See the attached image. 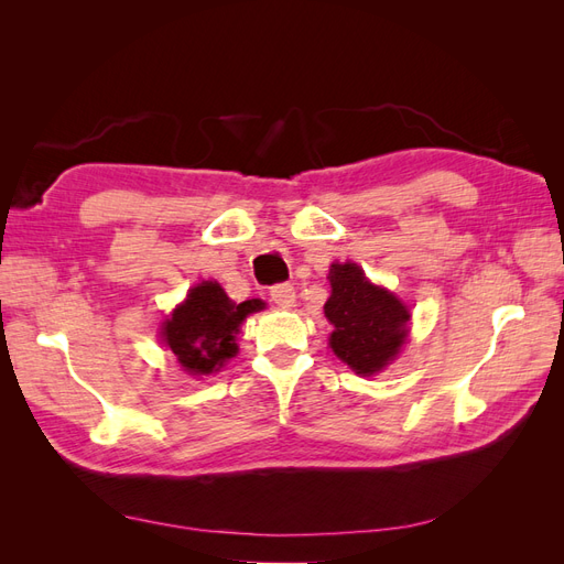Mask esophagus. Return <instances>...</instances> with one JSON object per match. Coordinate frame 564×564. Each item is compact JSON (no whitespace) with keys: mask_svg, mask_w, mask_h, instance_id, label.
<instances>
[{"mask_svg":"<svg viewBox=\"0 0 564 564\" xmlns=\"http://www.w3.org/2000/svg\"><path fill=\"white\" fill-rule=\"evenodd\" d=\"M270 299H272V303H278L280 308H292V305L296 303V292L292 284H275L270 289Z\"/></svg>","mask_w":564,"mask_h":564,"instance_id":"34e87169","label":"esophagus"}]
</instances>
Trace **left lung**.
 Instances as JSON below:
<instances>
[{"label":"left lung","instance_id":"8db88e82","mask_svg":"<svg viewBox=\"0 0 564 564\" xmlns=\"http://www.w3.org/2000/svg\"><path fill=\"white\" fill-rule=\"evenodd\" d=\"M332 296L324 315L332 322L329 348L355 373L371 377L395 360L406 340L409 308L388 289L371 284L352 263H332Z\"/></svg>","mask_w":564,"mask_h":564}]
</instances>
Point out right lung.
<instances>
[{
    "instance_id": "right-lung-1",
    "label": "right lung",
    "mask_w": 564,
    "mask_h": 564,
    "mask_svg": "<svg viewBox=\"0 0 564 564\" xmlns=\"http://www.w3.org/2000/svg\"><path fill=\"white\" fill-rule=\"evenodd\" d=\"M263 308L261 299L235 303L218 282L204 280L187 292L172 317L162 322L160 334L185 373L209 377L237 355L235 336L247 315Z\"/></svg>"
}]
</instances>
